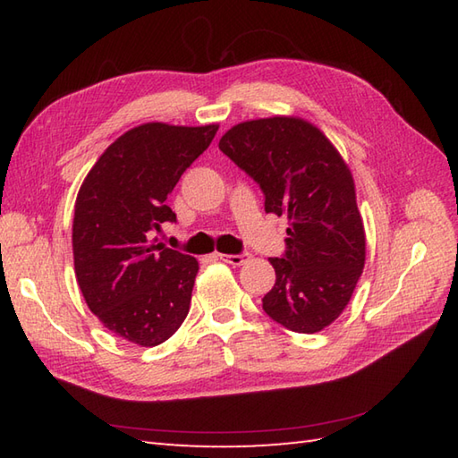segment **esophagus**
I'll return each mask as SVG.
<instances>
[{
	"label": "esophagus",
	"instance_id": "1",
	"mask_svg": "<svg viewBox=\"0 0 458 458\" xmlns=\"http://www.w3.org/2000/svg\"><path fill=\"white\" fill-rule=\"evenodd\" d=\"M220 259L226 261V264H230V266H244L246 261L250 259V254H236V256L220 254Z\"/></svg>",
	"mask_w": 458,
	"mask_h": 458
}]
</instances>
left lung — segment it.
Instances as JSON below:
<instances>
[{
    "label": "left lung",
    "mask_w": 458,
    "mask_h": 458,
    "mask_svg": "<svg viewBox=\"0 0 458 458\" xmlns=\"http://www.w3.org/2000/svg\"><path fill=\"white\" fill-rule=\"evenodd\" d=\"M218 148L259 184L266 212L289 220L264 310L293 333H318L346 309L366 261L352 173L317 125L289 115L242 122Z\"/></svg>",
    "instance_id": "obj_1"
}]
</instances>
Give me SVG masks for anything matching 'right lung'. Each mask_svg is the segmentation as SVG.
<instances>
[{"label": "right lung", "mask_w": 458, "mask_h": 458, "mask_svg": "<svg viewBox=\"0 0 458 458\" xmlns=\"http://www.w3.org/2000/svg\"><path fill=\"white\" fill-rule=\"evenodd\" d=\"M216 131L141 123L100 155L76 197V281L100 323L133 344L165 343L189 315L199 261L151 236L177 220L165 200Z\"/></svg>", "instance_id": "obj_1"}]
</instances>
